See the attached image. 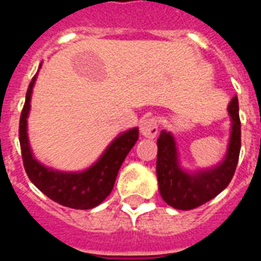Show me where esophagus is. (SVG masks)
I'll use <instances>...</instances> for the list:
<instances>
[{
    "label": "esophagus",
    "instance_id": "obj_1",
    "mask_svg": "<svg viewBox=\"0 0 261 261\" xmlns=\"http://www.w3.org/2000/svg\"><path fill=\"white\" fill-rule=\"evenodd\" d=\"M140 133L146 138H155L159 133V123L156 118H148L140 123Z\"/></svg>",
    "mask_w": 261,
    "mask_h": 261
}]
</instances>
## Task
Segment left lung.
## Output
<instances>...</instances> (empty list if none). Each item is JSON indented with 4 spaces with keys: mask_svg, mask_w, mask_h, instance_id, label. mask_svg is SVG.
<instances>
[{
    "mask_svg": "<svg viewBox=\"0 0 261 261\" xmlns=\"http://www.w3.org/2000/svg\"><path fill=\"white\" fill-rule=\"evenodd\" d=\"M231 133L227 152L221 163L212 168L190 172L180 164L177 146L173 135L163 130L158 139L159 190L169 206L178 210H190L218 196L230 184L237 169L240 152V119L238 97L227 106Z\"/></svg>",
    "mask_w": 261,
    "mask_h": 261,
    "instance_id": "8db88e82",
    "label": "left lung"
}]
</instances>
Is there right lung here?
Instances as JSON below:
<instances>
[{
    "mask_svg": "<svg viewBox=\"0 0 261 261\" xmlns=\"http://www.w3.org/2000/svg\"><path fill=\"white\" fill-rule=\"evenodd\" d=\"M36 76L38 73L29 85L19 121V143L27 176L52 201L72 209H93L102 202L113 190L118 171L130 149L137 143L139 130L134 127L119 134L98 160L84 171L63 172L48 168L34 158L27 135V118L30 113L31 94Z\"/></svg>",
    "mask_w": 261,
    "mask_h": 261,
    "instance_id": "add662e5",
    "label": "right lung"
}]
</instances>
